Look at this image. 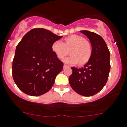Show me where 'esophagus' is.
I'll use <instances>...</instances> for the list:
<instances>
[{
	"instance_id": "34e87169",
	"label": "esophagus",
	"mask_w": 127,
	"mask_h": 127,
	"mask_svg": "<svg viewBox=\"0 0 127 127\" xmlns=\"http://www.w3.org/2000/svg\"><path fill=\"white\" fill-rule=\"evenodd\" d=\"M69 67V66H67V65L66 64H64V67Z\"/></svg>"
}]
</instances>
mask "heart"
I'll list each match as a JSON object with an SVG mask.
<instances>
[{
  "instance_id": "1",
  "label": "heart",
  "mask_w": 127,
  "mask_h": 127,
  "mask_svg": "<svg viewBox=\"0 0 127 127\" xmlns=\"http://www.w3.org/2000/svg\"><path fill=\"white\" fill-rule=\"evenodd\" d=\"M51 50L59 60H63L68 53L71 55L64 60L65 62L79 66L86 64L92 56L91 43L82 36L72 35L65 38L63 42L56 41L51 45Z\"/></svg>"
}]
</instances>
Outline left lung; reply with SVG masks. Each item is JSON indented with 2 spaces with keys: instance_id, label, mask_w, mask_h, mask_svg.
I'll return each mask as SVG.
<instances>
[{
  "instance_id": "left-lung-1",
  "label": "left lung",
  "mask_w": 127,
  "mask_h": 127,
  "mask_svg": "<svg viewBox=\"0 0 127 127\" xmlns=\"http://www.w3.org/2000/svg\"><path fill=\"white\" fill-rule=\"evenodd\" d=\"M80 32L89 40L92 56L84 67H71L72 73L69 77V82L75 92L89 97L100 92L107 83L110 69V51L100 35L87 30Z\"/></svg>"
}]
</instances>
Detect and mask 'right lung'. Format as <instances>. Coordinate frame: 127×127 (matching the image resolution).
I'll return each mask as SVG.
<instances>
[{
  "label": "right lung",
  "instance_id": "add662e5",
  "mask_svg": "<svg viewBox=\"0 0 127 127\" xmlns=\"http://www.w3.org/2000/svg\"><path fill=\"white\" fill-rule=\"evenodd\" d=\"M62 37L44 28H34L22 38L12 62V76L20 91L39 96L51 89L63 68L51 45Z\"/></svg>",
  "mask_w": 127,
  "mask_h": 127
}]
</instances>
